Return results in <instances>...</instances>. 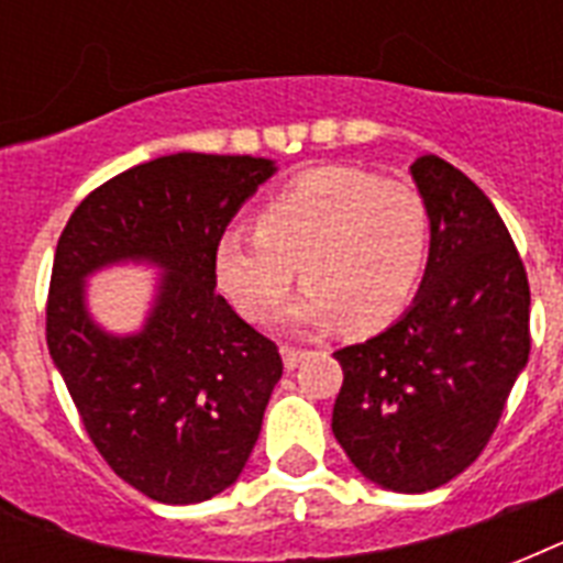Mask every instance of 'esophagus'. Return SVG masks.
I'll list each match as a JSON object with an SVG mask.
<instances>
[{"mask_svg":"<svg viewBox=\"0 0 563 563\" xmlns=\"http://www.w3.org/2000/svg\"><path fill=\"white\" fill-rule=\"evenodd\" d=\"M280 353H283V365H286V371H295L300 362L309 356V351H300V347H289V344H286Z\"/></svg>","mask_w":563,"mask_h":563,"instance_id":"34e87169","label":"esophagus"}]
</instances>
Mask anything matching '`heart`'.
Here are the masks:
<instances>
[{
	"label": "heart",
	"instance_id": "obj_1",
	"mask_svg": "<svg viewBox=\"0 0 563 563\" xmlns=\"http://www.w3.org/2000/svg\"><path fill=\"white\" fill-rule=\"evenodd\" d=\"M429 207L418 187L356 166H321L265 201L256 224L216 242V280L256 324L280 316L295 277L298 327L374 333L409 309L427 272Z\"/></svg>",
	"mask_w": 563,
	"mask_h": 563
}]
</instances>
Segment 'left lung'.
I'll list each match as a JSON object with an SVG mask.
<instances>
[{
	"mask_svg": "<svg viewBox=\"0 0 563 563\" xmlns=\"http://www.w3.org/2000/svg\"><path fill=\"white\" fill-rule=\"evenodd\" d=\"M429 263L406 316L335 351L333 432L362 476L423 494L471 467L529 362V277L497 207L435 154L411 163Z\"/></svg>",
	"mask_w": 563,
	"mask_h": 563,
	"instance_id": "1",
	"label": "left lung"
}]
</instances>
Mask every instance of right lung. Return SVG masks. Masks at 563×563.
Wrapping results in <instances>:
<instances>
[{"instance_id": "add662e5", "label": "right lung", "mask_w": 563, "mask_h": 563, "mask_svg": "<svg viewBox=\"0 0 563 563\" xmlns=\"http://www.w3.org/2000/svg\"><path fill=\"white\" fill-rule=\"evenodd\" d=\"M274 175L247 154L180 152L92 189L57 239L46 344L87 435L145 497L189 506L239 479L274 385L277 344L216 291V242ZM119 258L164 271L143 334L108 336L82 307V277Z\"/></svg>"}]
</instances>
